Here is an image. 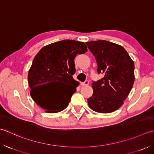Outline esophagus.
Wrapping results in <instances>:
<instances>
[{
	"mask_svg": "<svg viewBox=\"0 0 154 154\" xmlns=\"http://www.w3.org/2000/svg\"><path fill=\"white\" fill-rule=\"evenodd\" d=\"M82 85V86H88L89 84V81L88 80H86L85 82H83V83H82L81 84Z\"/></svg>",
	"mask_w": 154,
	"mask_h": 154,
	"instance_id": "obj_1",
	"label": "esophagus"
}]
</instances>
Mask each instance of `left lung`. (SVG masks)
Returning <instances> with one entry per match:
<instances>
[{"mask_svg":"<svg viewBox=\"0 0 154 154\" xmlns=\"http://www.w3.org/2000/svg\"><path fill=\"white\" fill-rule=\"evenodd\" d=\"M94 56L98 73L103 78L93 82L92 96L88 99L89 107L96 112L108 114L124 103L134 85V64L120 45L106 40L87 42Z\"/></svg>","mask_w":154,"mask_h":154,"instance_id":"8db88e82","label":"left lung"}]
</instances>
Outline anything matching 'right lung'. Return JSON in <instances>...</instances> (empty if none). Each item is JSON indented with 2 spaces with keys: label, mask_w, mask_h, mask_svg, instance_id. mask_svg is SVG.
<instances>
[{
  "label": "right lung",
  "mask_w": 154,
  "mask_h": 154,
  "mask_svg": "<svg viewBox=\"0 0 154 154\" xmlns=\"http://www.w3.org/2000/svg\"><path fill=\"white\" fill-rule=\"evenodd\" d=\"M86 52L84 42L63 40L43 47L38 52L28 75L30 96L37 105L48 113L60 112L67 107L79 84L72 77L76 72L74 58ZM49 83L57 85L52 91L43 88ZM66 87L73 89L69 92Z\"/></svg>",
  "instance_id": "1"
}]
</instances>
